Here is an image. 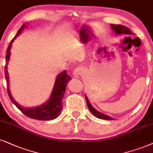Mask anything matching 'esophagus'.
Here are the masks:
<instances>
[{
  "instance_id": "1",
  "label": "esophagus",
  "mask_w": 153,
  "mask_h": 153,
  "mask_svg": "<svg viewBox=\"0 0 153 153\" xmlns=\"http://www.w3.org/2000/svg\"><path fill=\"white\" fill-rule=\"evenodd\" d=\"M82 71V68H80V67L76 68L74 70V71H73V77H74V78H79V76L80 75Z\"/></svg>"
}]
</instances>
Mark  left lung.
I'll use <instances>...</instances> for the list:
<instances>
[{"instance_id":"obj_1","label":"left lung","mask_w":153,"mask_h":153,"mask_svg":"<svg viewBox=\"0 0 153 153\" xmlns=\"http://www.w3.org/2000/svg\"><path fill=\"white\" fill-rule=\"evenodd\" d=\"M111 27L112 30H113L114 32H115L116 34H131L132 32H131V30H129L128 27H126L123 26V25H113L111 24ZM85 100H86V102L87 104H88V107L90 109V111L92 112V114H93L94 117L99 118V119H105V120H114V119L112 117H110L109 116L104 114L101 113L99 111L94 109V108L92 107V105L91 104V103L89 101L88 97L86 96L85 94Z\"/></svg>"}]
</instances>
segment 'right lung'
Segmentation results:
<instances>
[{
	"mask_svg": "<svg viewBox=\"0 0 153 153\" xmlns=\"http://www.w3.org/2000/svg\"><path fill=\"white\" fill-rule=\"evenodd\" d=\"M28 24V23H27ZM24 24L21 27L20 30L17 31V33L16 35L11 40L10 45L8 46L7 49V54L5 56V80L7 82V90L8 93L9 97L13 104L20 110L21 111L26 115L27 117L32 118V119L41 120V121H50L56 119L60 114L61 109L63 107V98L64 97V94L65 92V88L68 82H69L71 80V77L68 75L66 71H63V72L59 73L57 75L56 79L55 80V83L52 90L51 94L50 95L49 100L46 102H44L41 105L36 106L34 107H24L20 105L15 100L13 99V96L11 95L10 90L9 86V75L7 72V64L10 60V49L12 47L13 42L16 39L17 36H18L22 33V32L25 30V27H27V25Z\"/></svg>",
	"mask_w": 153,
	"mask_h": 153,
	"instance_id": "add662e5",
	"label": "right lung"
}]
</instances>
